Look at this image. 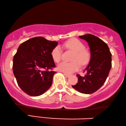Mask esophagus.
<instances>
[{
  "mask_svg": "<svg viewBox=\"0 0 126 126\" xmlns=\"http://www.w3.org/2000/svg\"><path fill=\"white\" fill-rule=\"evenodd\" d=\"M63 75H64L66 77H67V78H68V77H70V75L68 74H66V73H63Z\"/></svg>",
  "mask_w": 126,
  "mask_h": 126,
  "instance_id": "34e87169",
  "label": "esophagus"
}]
</instances>
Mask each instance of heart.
Masks as SVG:
<instances>
[{
  "mask_svg": "<svg viewBox=\"0 0 126 126\" xmlns=\"http://www.w3.org/2000/svg\"><path fill=\"white\" fill-rule=\"evenodd\" d=\"M63 47L66 49L74 52L72 57V62L66 63L63 62L58 65L57 68L60 71L66 74H71L77 71L80 64L82 66L86 65L89 63L91 58V53L87 49L84 48V44L76 38L69 39L63 44ZM51 55L53 61L59 63L61 60L62 50L60 46H56L51 51Z\"/></svg>",
  "mask_w": 126,
  "mask_h": 126,
  "instance_id": "1",
  "label": "heart"
}]
</instances>
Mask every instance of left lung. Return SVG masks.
Instances as JSON below:
<instances>
[{
    "mask_svg": "<svg viewBox=\"0 0 126 126\" xmlns=\"http://www.w3.org/2000/svg\"><path fill=\"white\" fill-rule=\"evenodd\" d=\"M88 42L91 58L84 77L77 75L78 82L72 85L78 92L90 94L97 91L106 82L111 68V54L107 44L98 37L91 35L79 36Z\"/></svg>",
    "mask_w": 126,
    "mask_h": 126,
    "instance_id": "obj_1",
    "label": "left lung"
}]
</instances>
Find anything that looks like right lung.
<instances>
[{
	"instance_id": "obj_1",
	"label": "right lung",
	"mask_w": 126,
	"mask_h": 126,
	"mask_svg": "<svg viewBox=\"0 0 126 126\" xmlns=\"http://www.w3.org/2000/svg\"><path fill=\"white\" fill-rule=\"evenodd\" d=\"M58 42L41 36L23 42L17 49L13 60V72L17 84L23 92L31 96L42 95L52 84L56 72L51 55Z\"/></svg>"
}]
</instances>
